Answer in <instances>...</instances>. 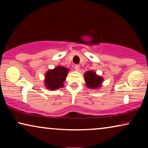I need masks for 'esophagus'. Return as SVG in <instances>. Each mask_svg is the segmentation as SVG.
Segmentation results:
<instances>
[{"mask_svg": "<svg viewBox=\"0 0 148 148\" xmlns=\"http://www.w3.org/2000/svg\"><path fill=\"white\" fill-rule=\"evenodd\" d=\"M74 69L75 70L77 71H79V66L78 64H76V65H75Z\"/></svg>", "mask_w": 148, "mask_h": 148, "instance_id": "obj_1", "label": "esophagus"}]
</instances>
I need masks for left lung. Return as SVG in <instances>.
Here are the masks:
<instances>
[{"mask_svg":"<svg viewBox=\"0 0 148 148\" xmlns=\"http://www.w3.org/2000/svg\"><path fill=\"white\" fill-rule=\"evenodd\" d=\"M84 80L89 89L96 90L101 88L104 78L97 75L94 71H89L84 73Z\"/></svg>","mask_w":148,"mask_h":148,"instance_id":"left-lung-1","label":"left lung"}]
</instances>
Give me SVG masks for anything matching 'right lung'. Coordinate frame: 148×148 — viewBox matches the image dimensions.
<instances>
[{
	"label": "right lung",
	"instance_id": "1",
	"mask_svg": "<svg viewBox=\"0 0 148 148\" xmlns=\"http://www.w3.org/2000/svg\"><path fill=\"white\" fill-rule=\"evenodd\" d=\"M69 69L58 65L53 69H49L45 73L44 86L49 90H56L64 86Z\"/></svg>",
	"mask_w": 148,
	"mask_h": 148
}]
</instances>
